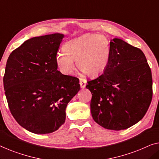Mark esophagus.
I'll return each mask as SVG.
<instances>
[{
	"label": "esophagus",
	"instance_id": "1",
	"mask_svg": "<svg viewBox=\"0 0 159 159\" xmlns=\"http://www.w3.org/2000/svg\"><path fill=\"white\" fill-rule=\"evenodd\" d=\"M87 81L84 79H82V78H80V84L82 88H84L86 86Z\"/></svg>",
	"mask_w": 159,
	"mask_h": 159
}]
</instances>
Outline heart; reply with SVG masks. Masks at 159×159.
<instances>
[{
	"mask_svg": "<svg viewBox=\"0 0 159 159\" xmlns=\"http://www.w3.org/2000/svg\"><path fill=\"white\" fill-rule=\"evenodd\" d=\"M64 53L56 56V63L61 72L72 73L77 61L80 71L88 77H96L103 74L109 64L111 50L108 39L96 34H84L63 45Z\"/></svg>",
	"mask_w": 159,
	"mask_h": 159,
	"instance_id": "heart-1",
	"label": "heart"
}]
</instances>
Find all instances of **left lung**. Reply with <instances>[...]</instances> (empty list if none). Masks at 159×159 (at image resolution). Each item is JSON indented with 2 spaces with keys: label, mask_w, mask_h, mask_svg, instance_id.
I'll list each match as a JSON object with an SVG mask.
<instances>
[{
  "label": "left lung",
  "mask_w": 159,
  "mask_h": 159,
  "mask_svg": "<svg viewBox=\"0 0 159 159\" xmlns=\"http://www.w3.org/2000/svg\"><path fill=\"white\" fill-rule=\"evenodd\" d=\"M106 71L88 81L92 93L90 111L95 122L106 129L121 130L143 118L153 96L151 70L140 49L121 39L110 42Z\"/></svg>",
  "instance_id": "obj_1"
}]
</instances>
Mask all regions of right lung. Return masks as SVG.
Wrapping results in <instances>:
<instances>
[{
	"label": "right lung",
	"mask_w": 159,
	"mask_h": 159,
	"mask_svg": "<svg viewBox=\"0 0 159 159\" xmlns=\"http://www.w3.org/2000/svg\"><path fill=\"white\" fill-rule=\"evenodd\" d=\"M64 34L26 40L6 63L3 87L12 116L35 134L51 133L66 119V106L80 89L79 79L57 70L56 56Z\"/></svg>",
	"instance_id": "obj_1"
}]
</instances>
